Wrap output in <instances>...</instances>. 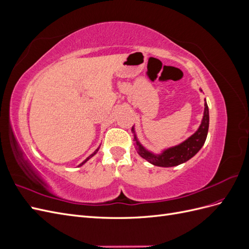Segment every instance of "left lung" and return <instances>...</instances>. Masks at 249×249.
<instances>
[{"instance_id": "obj_1", "label": "left lung", "mask_w": 249, "mask_h": 249, "mask_svg": "<svg viewBox=\"0 0 249 249\" xmlns=\"http://www.w3.org/2000/svg\"><path fill=\"white\" fill-rule=\"evenodd\" d=\"M209 130V108L207 102L205 103V113H203L202 122L198 130L195 132L191 137L188 138L183 143H180L179 145L173 146L171 148H168L166 150L159 155L156 156L152 153L147 152V150L143 147L140 143L137 141L136 136L134 137V145L135 148L137 149L138 154L143 158V159L147 160L149 163H152L156 166L161 167H172L177 166V165L182 164L186 161H188L193 156L198 153V150L205 144V141L207 139ZM132 131L134 132V129L132 127Z\"/></svg>"}]
</instances>
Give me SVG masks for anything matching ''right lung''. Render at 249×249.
I'll use <instances>...</instances> for the list:
<instances>
[{
	"instance_id": "add662e5",
	"label": "right lung",
	"mask_w": 249,
	"mask_h": 249,
	"mask_svg": "<svg viewBox=\"0 0 249 249\" xmlns=\"http://www.w3.org/2000/svg\"><path fill=\"white\" fill-rule=\"evenodd\" d=\"M97 150H99V148H97V149H96V150H95V152H94V153H93V154H92V155H90V156H89V157H88V158H87V159H86V160H85V161H84V162H82V163H81V164H80V165H79V166H81V165H83V164H84V163H85V162H87V161H88V160H89V159H90V158H91V157H93V156H94V155H95V154H96V152H97Z\"/></svg>"
}]
</instances>
